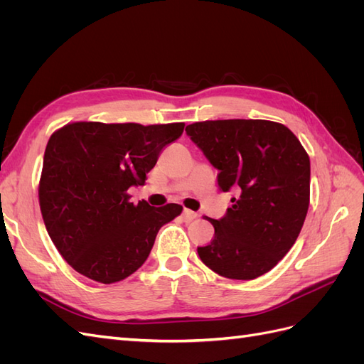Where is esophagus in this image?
I'll use <instances>...</instances> for the list:
<instances>
[{
    "label": "esophagus",
    "instance_id": "1",
    "mask_svg": "<svg viewBox=\"0 0 364 364\" xmlns=\"http://www.w3.org/2000/svg\"><path fill=\"white\" fill-rule=\"evenodd\" d=\"M197 217V214L196 213H193L191 209H183V213H182V218H183V222H191V220H194Z\"/></svg>",
    "mask_w": 364,
    "mask_h": 364
}]
</instances>
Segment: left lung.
<instances>
[{"mask_svg": "<svg viewBox=\"0 0 364 364\" xmlns=\"http://www.w3.org/2000/svg\"><path fill=\"white\" fill-rule=\"evenodd\" d=\"M185 130L218 170L220 191L237 193L222 218H208L214 240L197 253L220 277L255 279L287 255L301 232L310 158L293 132L273 121H202Z\"/></svg>", "mask_w": 364, "mask_h": 364, "instance_id": "1", "label": "left lung"}]
</instances>
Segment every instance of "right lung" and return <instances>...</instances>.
Returning a JSON list of instances; mask_svg holds the SVG:
<instances>
[{
	"label": "right lung",
	"instance_id": "add662e5",
	"mask_svg": "<svg viewBox=\"0 0 364 364\" xmlns=\"http://www.w3.org/2000/svg\"><path fill=\"white\" fill-rule=\"evenodd\" d=\"M185 124L73 123L54 132L43 155L39 205L60 255L83 277L112 284L146 262L159 229L182 213L130 202L161 150Z\"/></svg>",
	"mask_w": 364,
	"mask_h": 364
}]
</instances>
